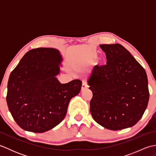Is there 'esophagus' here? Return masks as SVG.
Returning a JSON list of instances; mask_svg holds the SVG:
<instances>
[{"label": "esophagus", "instance_id": "obj_1", "mask_svg": "<svg viewBox=\"0 0 156 156\" xmlns=\"http://www.w3.org/2000/svg\"><path fill=\"white\" fill-rule=\"evenodd\" d=\"M88 88V85L87 84V82H86L85 81H83L82 82V91H83L84 90H86V89Z\"/></svg>", "mask_w": 156, "mask_h": 156}]
</instances>
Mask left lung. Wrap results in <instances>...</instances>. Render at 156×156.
I'll return each mask as SVG.
<instances>
[{
	"mask_svg": "<svg viewBox=\"0 0 156 156\" xmlns=\"http://www.w3.org/2000/svg\"><path fill=\"white\" fill-rule=\"evenodd\" d=\"M107 64L96 66L88 80L92 92L90 110L94 120L117 131L140 120L147 107L150 92L146 72L121 44H102Z\"/></svg>",
	"mask_w": 156,
	"mask_h": 156,
	"instance_id": "8db88e82",
	"label": "left lung"
}]
</instances>
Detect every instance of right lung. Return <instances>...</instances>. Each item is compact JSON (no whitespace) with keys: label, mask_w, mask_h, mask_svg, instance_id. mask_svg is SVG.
Wrapping results in <instances>:
<instances>
[{"label":"right lung","mask_w":156,"mask_h":156,"mask_svg":"<svg viewBox=\"0 0 156 156\" xmlns=\"http://www.w3.org/2000/svg\"><path fill=\"white\" fill-rule=\"evenodd\" d=\"M62 55L56 49L39 48L27 51L10 74L6 102L20 127L44 133L64 120L71 99L79 94L80 80L61 84Z\"/></svg>","instance_id":"right-lung-1"}]
</instances>
